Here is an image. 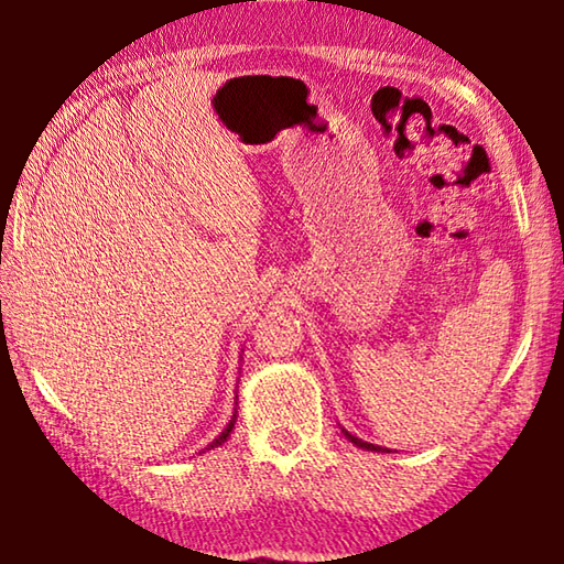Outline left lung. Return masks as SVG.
Here are the masks:
<instances>
[{
    "instance_id": "obj_1",
    "label": "left lung",
    "mask_w": 564,
    "mask_h": 564,
    "mask_svg": "<svg viewBox=\"0 0 564 564\" xmlns=\"http://www.w3.org/2000/svg\"><path fill=\"white\" fill-rule=\"evenodd\" d=\"M340 433L346 435L348 441H350L352 445H356V447H362V451H373V453H390L388 447H380V445H373V443H366V441H360V437H356V435H352V433H348L346 427H340Z\"/></svg>"
}]
</instances>
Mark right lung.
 Returning <instances> with one entry per match:
<instances>
[{"instance_id": "1", "label": "right lung", "mask_w": 564, "mask_h": 564, "mask_svg": "<svg viewBox=\"0 0 564 564\" xmlns=\"http://www.w3.org/2000/svg\"><path fill=\"white\" fill-rule=\"evenodd\" d=\"M236 400H238V395H236ZM236 417H238V410L234 408V415H231V420H228V425L224 427V431H221V435H218V437H216V441H214L212 445H208V447H204V451H214V447H218V445H224V443L228 441V435H231V431H234V425H236Z\"/></svg>"}]
</instances>
